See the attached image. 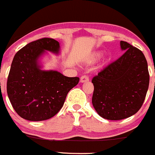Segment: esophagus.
Listing matches in <instances>:
<instances>
[{
  "label": "esophagus",
  "mask_w": 155,
  "mask_h": 155,
  "mask_svg": "<svg viewBox=\"0 0 155 155\" xmlns=\"http://www.w3.org/2000/svg\"><path fill=\"white\" fill-rule=\"evenodd\" d=\"M88 81H89V78L88 76L87 75H83L82 77L81 78V80H80L81 83H85V82H87Z\"/></svg>",
  "instance_id": "esophagus-1"
}]
</instances>
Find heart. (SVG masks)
I'll list each match as a JSON object with an SVG mask.
<instances>
[{"label": "heart", "instance_id": "1", "mask_svg": "<svg viewBox=\"0 0 155 155\" xmlns=\"http://www.w3.org/2000/svg\"><path fill=\"white\" fill-rule=\"evenodd\" d=\"M102 56V53L100 51H95L92 53L86 59L85 63L87 65H92V64L95 63L96 61L99 60Z\"/></svg>", "mask_w": 155, "mask_h": 155}]
</instances>
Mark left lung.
I'll use <instances>...</instances> for the list:
<instances>
[{"instance_id": "obj_1", "label": "left lung", "mask_w": 155, "mask_h": 155, "mask_svg": "<svg viewBox=\"0 0 155 155\" xmlns=\"http://www.w3.org/2000/svg\"><path fill=\"white\" fill-rule=\"evenodd\" d=\"M120 48L124 54L92 80V103L99 115L107 120H122L136 114L149 85L143 53L126 41H120Z\"/></svg>"}]
</instances>
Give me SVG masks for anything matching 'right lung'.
Returning a JSON list of instances; mask_svg holds the SVG:
<instances>
[{
  "mask_svg": "<svg viewBox=\"0 0 155 155\" xmlns=\"http://www.w3.org/2000/svg\"><path fill=\"white\" fill-rule=\"evenodd\" d=\"M59 43L53 38L32 41L15 55L7 83L9 99L16 112L31 121L56 115L63 106L68 92L79 78H68L57 71H44L39 59L45 50L59 54Z\"/></svg>",
  "mask_w": 155,
  "mask_h": 155,
  "instance_id": "add662e5",
  "label": "right lung"
}]
</instances>
